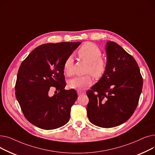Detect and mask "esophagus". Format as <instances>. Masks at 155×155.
I'll use <instances>...</instances> for the list:
<instances>
[{"instance_id": "esophagus-1", "label": "esophagus", "mask_w": 155, "mask_h": 155, "mask_svg": "<svg viewBox=\"0 0 155 155\" xmlns=\"http://www.w3.org/2000/svg\"><path fill=\"white\" fill-rule=\"evenodd\" d=\"M77 94H78V95H80L84 94H85V92L82 91H77Z\"/></svg>"}]
</instances>
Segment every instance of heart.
Returning a JSON list of instances; mask_svg holds the SVG:
<instances>
[{
	"label": "heart",
	"instance_id": "b5f03b06",
	"mask_svg": "<svg viewBox=\"0 0 155 155\" xmlns=\"http://www.w3.org/2000/svg\"><path fill=\"white\" fill-rule=\"evenodd\" d=\"M79 58L88 63L86 73H89L96 79H99L105 74L107 68V63L102 57L101 48L95 44L88 42L84 44L78 51ZM73 60L71 56L64 60L63 63V71L67 76L73 73ZM92 83V78L90 74L76 77L68 82V86L71 88L77 90H84Z\"/></svg>",
	"mask_w": 155,
	"mask_h": 155
}]
</instances>
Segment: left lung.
Listing matches in <instances>:
<instances>
[{
  "instance_id": "left-lung-1",
  "label": "left lung",
  "mask_w": 155,
  "mask_h": 155,
  "mask_svg": "<svg viewBox=\"0 0 155 155\" xmlns=\"http://www.w3.org/2000/svg\"><path fill=\"white\" fill-rule=\"evenodd\" d=\"M106 53V71L87 92V112L92 124L109 128L125 123L133 114L143 80L135 59L118 44L109 41Z\"/></svg>"
}]
</instances>
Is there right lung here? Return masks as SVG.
I'll return each mask as SVG.
<instances>
[{"mask_svg": "<svg viewBox=\"0 0 155 155\" xmlns=\"http://www.w3.org/2000/svg\"><path fill=\"white\" fill-rule=\"evenodd\" d=\"M80 42L47 43L36 48L19 68L15 91L23 114L31 124L50 130L66 124L77 99L74 89L66 91L63 63ZM54 87L58 93L49 96Z\"/></svg>", "mask_w": 155, "mask_h": 155, "instance_id": "1", "label": "right lung"}]
</instances>
